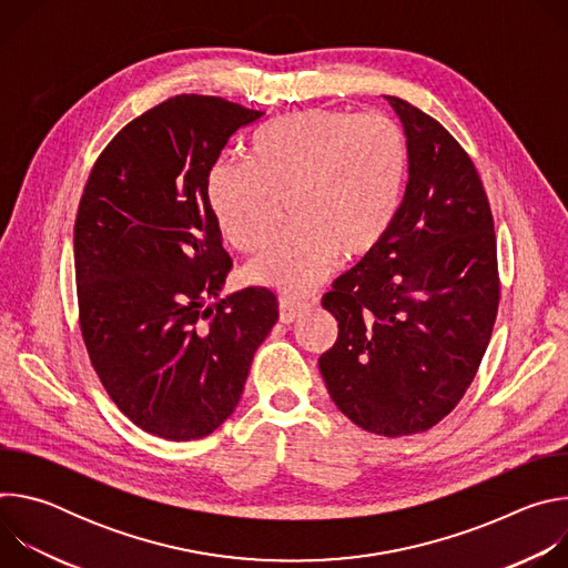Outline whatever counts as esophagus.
<instances>
[{
  "instance_id": "obj_1",
  "label": "esophagus",
  "mask_w": 568,
  "mask_h": 568,
  "mask_svg": "<svg viewBox=\"0 0 568 568\" xmlns=\"http://www.w3.org/2000/svg\"><path fill=\"white\" fill-rule=\"evenodd\" d=\"M305 307H307L305 301H296V298L283 296V298L278 301V318H281V323H292V321H296Z\"/></svg>"
}]
</instances>
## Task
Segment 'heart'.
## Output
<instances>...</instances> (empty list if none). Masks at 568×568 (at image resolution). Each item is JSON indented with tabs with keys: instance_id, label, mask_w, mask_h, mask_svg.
Returning a JSON list of instances; mask_svg holds the SVG:
<instances>
[{
	"instance_id": "obj_1",
	"label": "heart",
	"mask_w": 568,
	"mask_h": 568,
	"mask_svg": "<svg viewBox=\"0 0 568 568\" xmlns=\"http://www.w3.org/2000/svg\"><path fill=\"white\" fill-rule=\"evenodd\" d=\"M252 164L217 161L206 204L226 242L254 252L270 237L278 206L290 202L287 235L247 265L254 283L305 294L326 278L339 254L373 252L402 204L409 141L386 114L312 108L263 125L250 143Z\"/></svg>"
}]
</instances>
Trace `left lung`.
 Returning a JSON list of instances; mask_svg holds the SVG:
<instances>
[{"label":"left lung","mask_w":568,"mask_h":568,"mask_svg":"<svg viewBox=\"0 0 568 568\" xmlns=\"http://www.w3.org/2000/svg\"><path fill=\"white\" fill-rule=\"evenodd\" d=\"M409 141V182L393 226L321 298L339 323L318 371L357 427L412 436L465 395L499 310L488 195L463 145L429 114L386 97Z\"/></svg>","instance_id":"left-lung-1"}]
</instances>
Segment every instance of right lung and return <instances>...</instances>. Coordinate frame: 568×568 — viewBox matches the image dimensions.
<instances>
[{
    "mask_svg": "<svg viewBox=\"0 0 568 568\" xmlns=\"http://www.w3.org/2000/svg\"><path fill=\"white\" fill-rule=\"evenodd\" d=\"M261 116L217 97L159 103L105 145L78 204L80 333L121 414L159 438L213 434L278 318L265 287L217 298L233 263L206 204L226 141Z\"/></svg>",
    "mask_w": 568,
    "mask_h": 568,
    "instance_id": "obj_1",
    "label": "right lung"
}]
</instances>
